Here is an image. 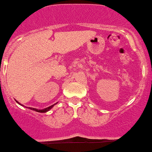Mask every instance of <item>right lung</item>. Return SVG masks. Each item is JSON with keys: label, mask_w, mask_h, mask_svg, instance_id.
Wrapping results in <instances>:
<instances>
[{"label": "right lung", "mask_w": 152, "mask_h": 152, "mask_svg": "<svg viewBox=\"0 0 152 152\" xmlns=\"http://www.w3.org/2000/svg\"><path fill=\"white\" fill-rule=\"evenodd\" d=\"M17 102H18V101H17ZM19 104H20V103H19ZM54 106H55V104H54V105H52V106H49V107L46 108V109H41V110H40V109H34V108H29V109H31V110H34V111H35V112H48V111H49V109H52V108Z\"/></svg>", "instance_id": "right-lung-1"}]
</instances>
